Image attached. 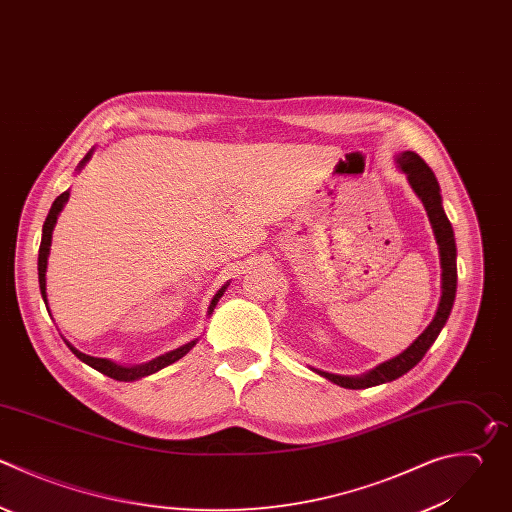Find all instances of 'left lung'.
Returning a JSON list of instances; mask_svg holds the SVG:
<instances>
[{
  "label": "left lung",
  "instance_id": "obj_1",
  "mask_svg": "<svg viewBox=\"0 0 512 512\" xmlns=\"http://www.w3.org/2000/svg\"><path fill=\"white\" fill-rule=\"evenodd\" d=\"M396 164H398V170L406 174L408 184L412 186L414 194L422 200L428 220L432 224V232H434V238L438 244V254H440V268H442V296H440L436 314H434L432 322L426 326V330L404 352L378 364L370 372H366L362 376H340V374H330V372L312 368L314 372H318L320 376H324L326 380H330L342 388L360 390V388L378 386V384L396 380L402 374H406L410 368H414L422 360L426 350L438 338L442 326L446 324V320L450 316L454 296H456V242H454L452 226L442 208L440 186L436 182V176L426 166V162L414 152L398 154Z\"/></svg>",
  "mask_w": 512,
  "mask_h": 512
}]
</instances>
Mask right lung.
Segmentation results:
<instances>
[{
  "instance_id": "right-lung-1",
  "label": "right lung",
  "mask_w": 512,
  "mask_h": 512,
  "mask_svg": "<svg viewBox=\"0 0 512 512\" xmlns=\"http://www.w3.org/2000/svg\"><path fill=\"white\" fill-rule=\"evenodd\" d=\"M90 158H92V150H90V152L86 154V158L80 162L78 170L84 168V164H86ZM68 198H70V192H64V194H60V196L54 200V204H52V208H50V214H48V218H46V222H44V230H42V244H40V256H38V278H40L42 298H44L46 304H48V294H46V270H48V256H50V246H52V232H54V226H56V222H58V216H60L62 208L66 206ZM226 288H228V284H224V286L216 292V296H214L212 302H210L208 314L214 312V308H216L218 300L222 298V294L226 292ZM48 312H50V310H48ZM64 342L68 344V348H70L82 362H86V364L92 366L94 370H98V372H102V374H106V376H110V378H114V380H120V382H130V380H138V378L150 376V374H154V372H158V370L170 366L172 362L180 360L182 356H186V354L192 350V346L196 344V340H192V342H188V344H184V346H180V348H176V350H172V352H166V354H162V356H158V358H154V360H150V362L136 364V366H122V364H116V362H112V360H108V358L88 356V354L80 352L78 348H74L68 340H64Z\"/></svg>"
}]
</instances>
